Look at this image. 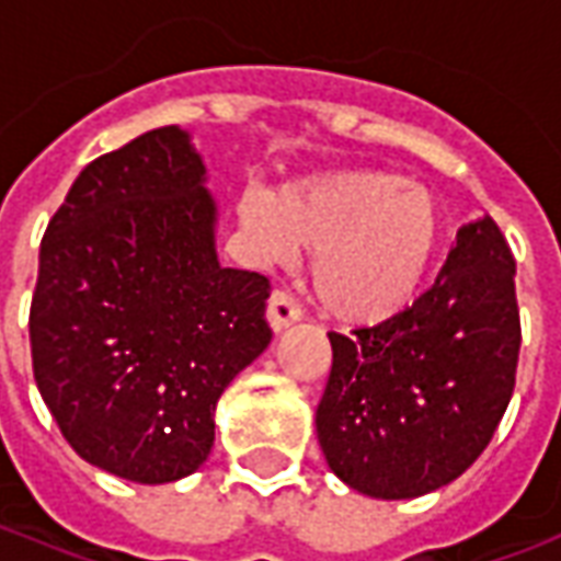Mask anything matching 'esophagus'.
Wrapping results in <instances>:
<instances>
[{"mask_svg":"<svg viewBox=\"0 0 561 561\" xmlns=\"http://www.w3.org/2000/svg\"><path fill=\"white\" fill-rule=\"evenodd\" d=\"M267 324L273 333H282V330H288L291 324H297L300 321V309H297V304H294L291 297L285 291H273L270 294L267 300Z\"/></svg>","mask_w":561,"mask_h":561,"instance_id":"1","label":"esophagus"}]
</instances>
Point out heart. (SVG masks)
<instances>
[{"label": "heart", "instance_id": "1", "mask_svg": "<svg viewBox=\"0 0 561 561\" xmlns=\"http://www.w3.org/2000/svg\"><path fill=\"white\" fill-rule=\"evenodd\" d=\"M245 240L261 257L309 249L312 294L328 316L381 324L421 297L442 252L438 197L393 171H336L237 204Z\"/></svg>", "mask_w": 561, "mask_h": 561}]
</instances>
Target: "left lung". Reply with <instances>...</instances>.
Wrapping results in <instances>:
<instances>
[{
  "label": "left lung",
  "mask_w": 561,
  "mask_h": 561,
  "mask_svg": "<svg viewBox=\"0 0 561 561\" xmlns=\"http://www.w3.org/2000/svg\"><path fill=\"white\" fill-rule=\"evenodd\" d=\"M514 255L490 216L462 225L438 279L402 316L333 348L316 430L330 471L373 499L457 481L505 414L519 357Z\"/></svg>",
  "instance_id": "8db88e82"
}]
</instances>
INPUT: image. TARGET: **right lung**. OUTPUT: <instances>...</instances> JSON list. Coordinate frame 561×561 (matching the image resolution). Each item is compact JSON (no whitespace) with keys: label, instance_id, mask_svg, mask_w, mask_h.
Wrapping results in <instances>:
<instances>
[{"label":"right lung","instance_id":"add662e5","mask_svg":"<svg viewBox=\"0 0 561 561\" xmlns=\"http://www.w3.org/2000/svg\"><path fill=\"white\" fill-rule=\"evenodd\" d=\"M207 168L180 126L90 161L47 225L35 385L80 459L135 483L204 466L225 388L270 345L261 273L221 267Z\"/></svg>","mask_w":561,"mask_h":561}]
</instances>
